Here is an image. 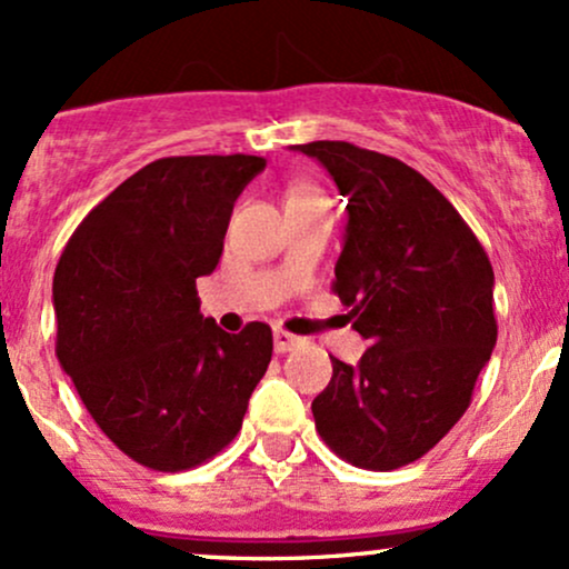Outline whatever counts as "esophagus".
Segmentation results:
<instances>
[{"instance_id":"obj_1","label":"esophagus","mask_w":569,"mask_h":569,"mask_svg":"<svg viewBox=\"0 0 569 569\" xmlns=\"http://www.w3.org/2000/svg\"><path fill=\"white\" fill-rule=\"evenodd\" d=\"M272 337H276V352H289L302 345V339H299L297 335H289V331H283V329H276V335Z\"/></svg>"}]
</instances>
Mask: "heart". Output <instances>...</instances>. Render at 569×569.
Segmentation results:
<instances>
[{"mask_svg":"<svg viewBox=\"0 0 569 569\" xmlns=\"http://www.w3.org/2000/svg\"><path fill=\"white\" fill-rule=\"evenodd\" d=\"M310 194H321L318 192L316 187H310V184H302V181H299V184H293L289 192H286V200H299V198H310Z\"/></svg>","mask_w":569,"mask_h":569,"instance_id":"b5f03b06","label":"heart"}]
</instances>
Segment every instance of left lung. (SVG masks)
Instances as JSON below:
<instances>
[{
	"mask_svg": "<svg viewBox=\"0 0 569 569\" xmlns=\"http://www.w3.org/2000/svg\"><path fill=\"white\" fill-rule=\"evenodd\" d=\"M293 149L348 198L331 289L369 342L356 367L331 358L316 428L342 460L393 471L430 452L471 403L498 342L492 264L452 202L407 162L348 141Z\"/></svg>",
	"mask_w": 569,
	"mask_h": 569,
	"instance_id": "obj_1",
	"label": "left lung"
}]
</instances>
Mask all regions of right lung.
Masks as SVG:
<instances>
[{
	"label": "right lung",
	"instance_id": "right-lung-1",
	"mask_svg": "<svg viewBox=\"0 0 569 569\" xmlns=\"http://www.w3.org/2000/svg\"><path fill=\"white\" fill-rule=\"evenodd\" d=\"M253 154L143 166L77 227L53 278L58 361L96 426L152 471H187L238 436L272 331L227 335L194 280L217 270Z\"/></svg>",
	"mask_w": 569,
	"mask_h": 569
}]
</instances>
